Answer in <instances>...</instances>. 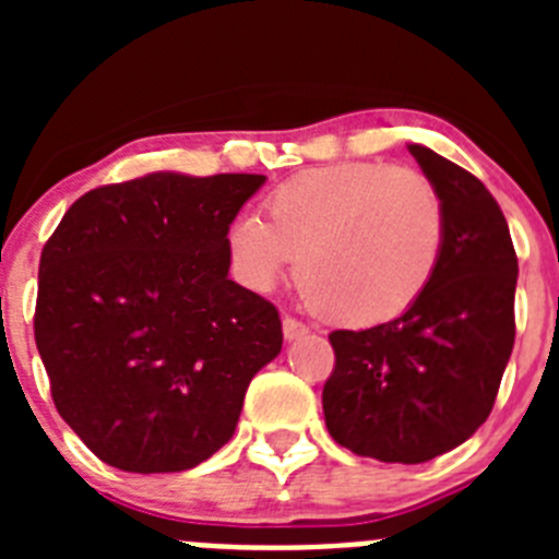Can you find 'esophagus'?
Returning a JSON list of instances; mask_svg holds the SVG:
<instances>
[{"mask_svg": "<svg viewBox=\"0 0 559 559\" xmlns=\"http://www.w3.org/2000/svg\"><path fill=\"white\" fill-rule=\"evenodd\" d=\"M305 333H308V328H305L302 322H296V319H290V316H285V319H283V335H285V341L302 338Z\"/></svg>", "mask_w": 559, "mask_h": 559, "instance_id": "esophagus-1", "label": "esophagus"}]
</instances>
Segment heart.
I'll return each mask as SVG.
<instances>
[{"instance_id":"obj_1","label":"heart","mask_w":559,"mask_h":559,"mask_svg":"<svg viewBox=\"0 0 559 559\" xmlns=\"http://www.w3.org/2000/svg\"><path fill=\"white\" fill-rule=\"evenodd\" d=\"M265 215H240L229 257L240 283L274 288L296 260L310 305L330 322L374 328L423 299L445 251L437 187L383 162H341L276 187Z\"/></svg>"}]
</instances>
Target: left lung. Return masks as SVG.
I'll use <instances>...</instances> for the list:
<instances>
[{"mask_svg":"<svg viewBox=\"0 0 559 559\" xmlns=\"http://www.w3.org/2000/svg\"><path fill=\"white\" fill-rule=\"evenodd\" d=\"M445 206V251L431 285L400 319L335 330L322 406L330 437L358 456L419 464L453 451L490 417L515 344L518 257L490 190L408 145Z\"/></svg>","mask_w":559,"mask_h":559,"instance_id":"1","label":"left lung"}]
</instances>
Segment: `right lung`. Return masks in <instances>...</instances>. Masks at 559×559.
<instances>
[{"label":"right lung","instance_id":"obj_1","mask_svg":"<svg viewBox=\"0 0 559 559\" xmlns=\"http://www.w3.org/2000/svg\"><path fill=\"white\" fill-rule=\"evenodd\" d=\"M254 173H147L69 206L38 265L36 347L58 414L128 473L190 471L235 433L283 349L263 296L229 280Z\"/></svg>","mask_w":559,"mask_h":559}]
</instances>
